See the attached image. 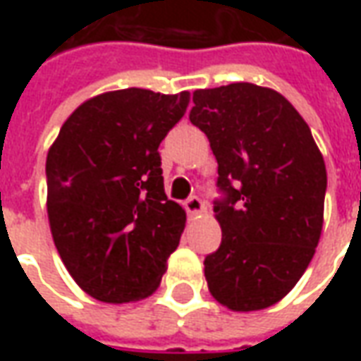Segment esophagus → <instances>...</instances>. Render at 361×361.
Instances as JSON below:
<instances>
[{
  "instance_id": "obj_1",
  "label": "esophagus",
  "mask_w": 361,
  "mask_h": 361,
  "mask_svg": "<svg viewBox=\"0 0 361 361\" xmlns=\"http://www.w3.org/2000/svg\"><path fill=\"white\" fill-rule=\"evenodd\" d=\"M185 211L189 214H203L207 211V204L199 199V197H189L188 201H185Z\"/></svg>"
}]
</instances>
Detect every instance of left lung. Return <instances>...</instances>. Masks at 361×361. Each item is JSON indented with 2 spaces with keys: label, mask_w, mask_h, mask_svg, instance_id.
<instances>
[{
  "label": "left lung",
  "mask_w": 361,
  "mask_h": 361,
  "mask_svg": "<svg viewBox=\"0 0 361 361\" xmlns=\"http://www.w3.org/2000/svg\"><path fill=\"white\" fill-rule=\"evenodd\" d=\"M191 123L219 162V251L204 259L212 298L232 311L271 307L315 255L326 168L310 126L284 96L253 82L193 92Z\"/></svg>",
  "instance_id": "1"
}]
</instances>
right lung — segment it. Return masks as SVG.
<instances>
[{"instance_id": "1", "label": "right lung", "mask_w": 361, "mask_h": 361, "mask_svg": "<svg viewBox=\"0 0 361 361\" xmlns=\"http://www.w3.org/2000/svg\"><path fill=\"white\" fill-rule=\"evenodd\" d=\"M188 92L110 90L77 108L46 158V209L56 250L82 292L129 303L157 292L185 228L164 193L158 147Z\"/></svg>"}]
</instances>
